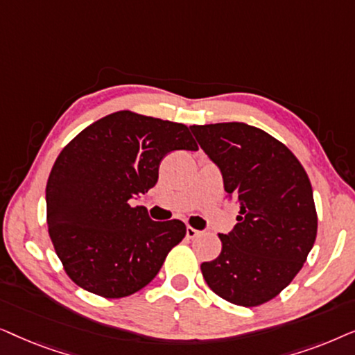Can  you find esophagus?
Wrapping results in <instances>:
<instances>
[{
    "label": "esophagus",
    "instance_id": "obj_1",
    "mask_svg": "<svg viewBox=\"0 0 355 355\" xmlns=\"http://www.w3.org/2000/svg\"><path fill=\"white\" fill-rule=\"evenodd\" d=\"M186 236H187V239H196L197 236H200V231H197V230H193V227L187 226V230H186Z\"/></svg>",
    "mask_w": 355,
    "mask_h": 355
}]
</instances>
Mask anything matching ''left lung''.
<instances>
[{"mask_svg": "<svg viewBox=\"0 0 355 355\" xmlns=\"http://www.w3.org/2000/svg\"><path fill=\"white\" fill-rule=\"evenodd\" d=\"M241 205L237 225L220 234V257L200 265L213 293L255 307L276 297L305 263L317 237L309 176L293 152L245 123L191 125Z\"/></svg>", "mask_w": 355, "mask_h": 355, "instance_id": "left-lung-1", "label": "left lung"}]
</instances>
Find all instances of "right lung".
<instances>
[{
    "mask_svg": "<svg viewBox=\"0 0 355 355\" xmlns=\"http://www.w3.org/2000/svg\"><path fill=\"white\" fill-rule=\"evenodd\" d=\"M173 150H198L187 125L118 111L85 128L56 158L46 182L48 231L82 289L119 299L145 288L186 236L179 220L153 221L130 200L158 181Z\"/></svg>",
    "mask_w": 355,
    "mask_h": 355,
    "instance_id": "add662e5",
    "label": "right lung"
}]
</instances>
